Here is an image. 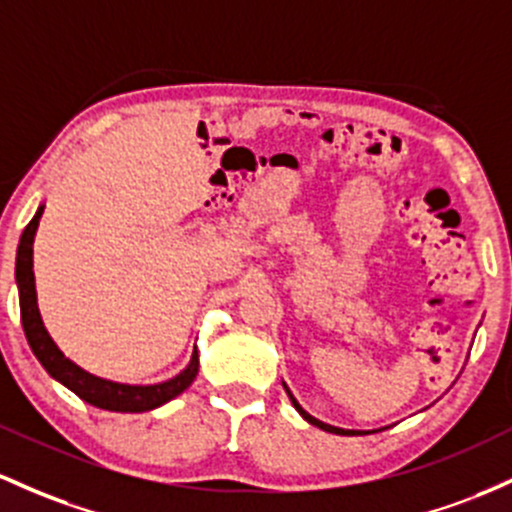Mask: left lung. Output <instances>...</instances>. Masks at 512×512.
Segmentation results:
<instances>
[{
	"label": "left lung",
	"instance_id": "8db88e82",
	"mask_svg": "<svg viewBox=\"0 0 512 512\" xmlns=\"http://www.w3.org/2000/svg\"><path fill=\"white\" fill-rule=\"evenodd\" d=\"M284 389H286V384H284ZM286 393H289V398H291V403H294V408H296V411H299V413L303 415V420H308V423H311V425H316V428L325 430V432H335V435H359V432H362V430H342V428H335V425H328V423H323V420L313 418L311 413H306V411H303V408L299 406V401H296V398H294V393H291L289 389H286Z\"/></svg>",
	"mask_w": 512,
	"mask_h": 512
}]
</instances>
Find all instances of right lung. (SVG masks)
<instances>
[{
  "mask_svg": "<svg viewBox=\"0 0 512 512\" xmlns=\"http://www.w3.org/2000/svg\"><path fill=\"white\" fill-rule=\"evenodd\" d=\"M43 216V206H38L36 216L24 228L19 240V252H16V286H19V306H21V325L28 345H31L33 355L43 364V369L53 376L55 381L67 386L72 393L82 398V401L92 403V406L104 408V411L114 413H145L153 408L165 406L174 396H179L184 389L192 386V381L199 374V352L194 350L192 362L187 364L184 372H179L172 379L162 381V384L150 386H131L119 384V381L101 379L84 372L77 367L72 359H67L63 352L58 350L53 338L48 335L46 325L41 320V311H38L36 301V279H33V235H36L38 221Z\"/></svg>",
  "mask_w": 512,
  "mask_h": 512,
  "instance_id": "obj_1",
  "label": "right lung"
}]
</instances>
